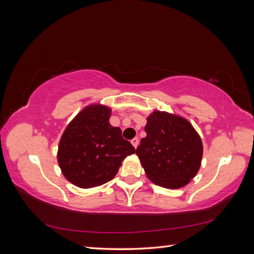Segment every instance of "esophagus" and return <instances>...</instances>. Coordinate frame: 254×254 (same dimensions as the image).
<instances>
[{
    "label": "esophagus",
    "instance_id": "34e87169",
    "mask_svg": "<svg viewBox=\"0 0 254 254\" xmlns=\"http://www.w3.org/2000/svg\"><path fill=\"white\" fill-rule=\"evenodd\" d=\"M131 143H132V145L135 147V148H136V147H137L138 144H139V139H138L137 137H134V138L131 140Z\"/></svg>",
    "mask_w": 254,
    "mask_h": 254
}]
</instances>
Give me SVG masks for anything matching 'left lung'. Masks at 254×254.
<instances>
[{"label":"left lung","instance_id":"obj_1","mask_svg":"<svg viewBox=\"0 0 254 254\" xmlns=\"http://www.w3.org/2000/svg\"><path fill=\"white\" fill-rule=\"evenodd\" d=\"M145 131L136 155L147 178L172 190L187 185L198 172L203 150L192 126L184 118L154 111L147 118Z\"/></svg>","mask_w":254,"mask_h":254}]
</instances>
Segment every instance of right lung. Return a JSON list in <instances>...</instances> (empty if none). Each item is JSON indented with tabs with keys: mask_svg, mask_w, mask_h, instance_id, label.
I'll use <instances>...</instances> for the list:
<instances>
[{
	"mask_svg": "<svg viewBox=\"0 0 254 254\" xmlns=\"http://www.w3.org/2000/svg\"><path fill=\"white\" fill-rule=\"evenodd\" d=\"M110 115L106 106H88L64 129L57 158L64 178L73 185L105 184L115 178L123 159L135 152L121 128L109 123Z\"/></svg>",
	"mask_w": 254,
	"mask_h": 254,
	"instance_id": "1",
	"label": "right lung"
}]
</instances>
